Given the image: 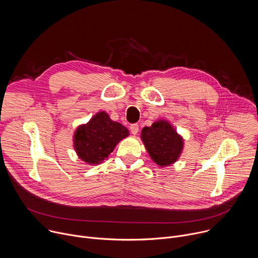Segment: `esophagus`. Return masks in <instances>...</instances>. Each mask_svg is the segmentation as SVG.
Returning <instances> with one entry per match:
<instances>
[{"mask_svg": "<svg viewBox=\"0 0 258 258\" xmlns=\"http://www.w3.org/2000/svg\"><path fill=\"white\" fill-rule=\"evenodd\" d=\"M130 128H131V132H132V134H133V135H137V134H138V132H139V125H138L137 123H133V124H131Z\"/></svg>", "mask_w": 258, "mask_h": 258, "instance_id": "34e87169", "label": "esophagus"}]
</instances>
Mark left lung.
Segmentation results:
<instances>
[{
  "mask_svg": "<svg viewBox=\"0 0 258 258\" xmlns=\"http://www.w3.org/2000/svg\"><path fill=\"white\" fill-rule=\"evenodd\" d=\"M142 141L151 159L161 167L175 162L183 147L182 138L166 120H157L142 130Z\"/></svg>",
  "mask_w": 258,
  "mask_h": 258,
  "instance_id": "obj_1",
  "label": "left lung"
}]
</instances>
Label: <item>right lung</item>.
<instances>
[{
	"label": "right lung",
	"mask_w": 258,
	"mask_h": 258,
	"mask_svg": "<svg viewBox=\"0 0 258 258\" xmlns=\"http://www.w3.org/2000/svg\"><path fill=\"white\" fill-rule=\"evenodd\" d=\"M128 136L122 124L110 119L101 111L86 124L80 125L73 137V144L79 157L88 164H99L111 153L119 141Z\"/></svg>",
	"instance_id": "obj_1"
}]
</instances>
